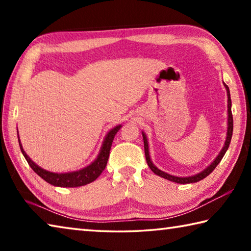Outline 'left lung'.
<instances>
[{
    "mask_svg": "<svg viewBox=\"0 0 251 251\" xmlns=\"http://www.w3.org/2000/svg\"><path fill=\"white\" fill-rule=\"evenodd\" d=\"M225 87H226L227 91V96H228V128H227V137H226V142H225V145L223 147L222 151L219 152V155L216 157V159L212 161V163L208 166L206 169H203L202 172L196 174L194 176H189V177H176L173 175H169L167 173H164L163 171L157 168L154 164L151 163V156H150V151H148V142H147V137L146 135L143 134V139H144V150H145V157H146V161L147 165L150 166V168L154 172L156 175H158L160 177L165 178V179H168L174 182H178V184H192V182H197L199 180L203 179V178L207 177L209 174L214 171V169L217 167V165L220 163V160L223 159L224 155L226 154V151L229 147V144H230L231 141V136H232V128H233V121H232V114H231V100H230V92H229V88L226 84L224 83Z\"/></svg>",
    "mask_w": 251,
    "mask_h": 251,
    "instance_id": "8db88e82",
    "label": "left lung"
}]
</instances>
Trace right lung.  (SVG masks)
Returning <instances> with one entry per match:
<instances>
[{"label":"right lung","mask_w":251,"mask_h":251,"mask_svg":"<svg viewBox=\"0 0 251 251\" xmlns=\"http://www.w3.org/2000/svg\"><path fill=\"white\" fill-rule=\"evenodd\" d=\"M121 127L122 125H118L108 131V134L105 136L103 145H101L100 151L99 156H97V158L93 161L91 165H88L87 167L80 169V171H77V172L57 174V173L45 171V169L37 166V165L26 155V152L24 151L22 147V144L20 142V137H19V145L21 148V151H22L23 156L25 157V159H26L31 168L41 178H43L45 181H48L49 184L53 186H57V187H79V186L87 185L90 184V182L94 181L96 178L103 173L106 165H107L109 151H110V147H112L113 139L115 137L117 131L121 129Z\"/></svg>","instance_id":"add662e5"}]
</instances>
